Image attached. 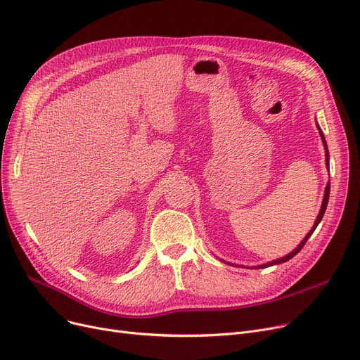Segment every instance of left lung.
Masks as SVG:
<instances>
[{
  "instance_id": "left-lung-1",
  "label": "left lung",
  "mask_w": 360,
  "mask_h": 360,
  "mask_svg": "<svg viewBox=\"0 0 360 360\" xmlns=\"http://www.w3.org/2000/svg\"><path fill=\"white\" fill-rule=\"evenodd\" d=\"M318 129H319V136H321V139H323V143H324V147H326V162H327V166H328V158H330V155H328V150H327V141H326V137H324V134H323V131H321V128L318 127ZM328 197H330V182L327 184V188H326V194H324V201H323V205H321V210H319V214H318V217H316V220H315V223H314V226H312V229H311V232L305 236V239L302 240L299 245H297V248L295 250V251H292L290 254H288L286 257H283V258H280V259H276V261H273V262H269V264H262V266H259V269H266V267H270V266H274V264H281V262H286V261H289L290 258H293L302 248H304V245L307 243V240L309 239V236L314 233V231L316 229V226L319 224V221L323 220V216H324V213H326V209H327V204H328ZM258 269V267H257Z\"/></svg>"
}]
</instances>
